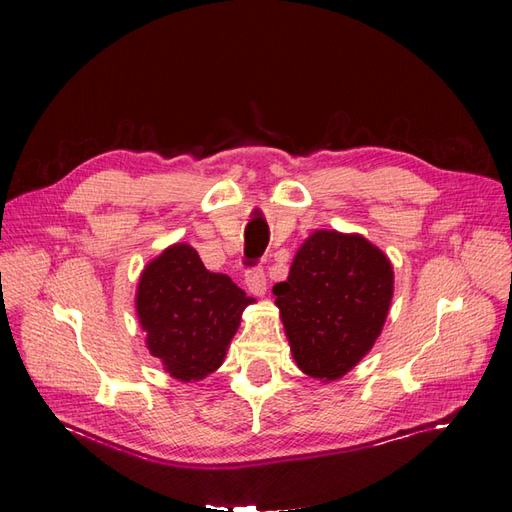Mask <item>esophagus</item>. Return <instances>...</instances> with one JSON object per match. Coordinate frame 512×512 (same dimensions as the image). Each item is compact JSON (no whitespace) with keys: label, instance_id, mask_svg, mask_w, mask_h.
<instances>
[{"label":"esophagus","instance_id":"esophagus-1","mask_svg":"<svg viewBox=\"0 0 512 512\" xmlns=\"http://www.w3.org/2000/svg\"><path fill=\"white\" fill-rule=\"evenodd\" d=\"M245 286L256 297H262V294L267 292V275L260 267H254L245 273Z\"/></svg>","mask_w":512,"mask_h":512}]
</instances>
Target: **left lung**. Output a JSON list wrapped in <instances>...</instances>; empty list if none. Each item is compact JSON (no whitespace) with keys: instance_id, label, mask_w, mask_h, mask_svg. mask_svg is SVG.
I'll list each match as a JSON object with an SVG mask.
<instances>
[{"instance_id":"left-lung-1","label":"left lung","mask_w":512,"mask_h":512,"mask_svg":"<svg viewBox=\"0 0 512 512\" xmlns=\"http://www.w3.org/2000/svg\"><path fill=\"white\" fill-rule=\"evenodd\" d=\"M275 305L303 374L346 376L376 344L393 299L391 260L361 235L316 230L299 247Z\"/></svg>"}]
</instances>
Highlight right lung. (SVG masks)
<instances>
[{
    "label": "right lung",
    "instance_id": "obj_1",
    "mask_svg": "<svg viewBox=\"0 0 512 512\" xmlns=\"http://www.w3.org/2000/svg\"><path fill=\"white\" fill-rule=\"evenodd\" d=\"M252 301L228 275L207 271L188 243L170 245L153 258L136 288L147 348L179 382L203 380L224 363Z\"/></svg>",
    "mask_w": 512,
    "mask_h": 512
}]
</instances>
